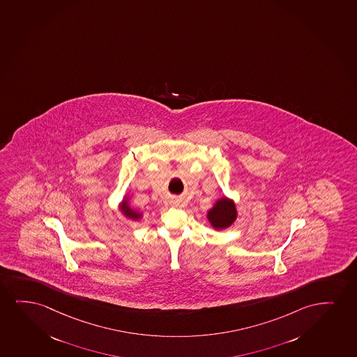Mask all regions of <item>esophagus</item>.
Returning <instances> with one entry per match:
<instances>
[{"label":"esophagus","mask_w":357,"mask_h":357,"mask_svg":"<svg viewBox=\"0 0 357 357\" xmlns=\"http://www.w3.org/2000/svg\"><path fill=\"white\" fill-rule=\"evenodd\" d=\"M174 204H176H176H176V202H174Z\"/></svg>","instance_id":"34e87169"}]
</instances>
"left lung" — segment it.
<instances>
[{"label":"left lung","mask_w":357,"mask_h":357,"mask_svg":"<svg viewBox=\"0 0 357 357\" xmlns=\"http://www.w3.org/2000/svg\"><path fill=\"white\" fill-rule=\"evenodd\" d=\"M236 206L234 204V201L227 199V197L218 199L213 207L209 209L208 213H207L208 222L217 230H222V229L230 227L232 222L236 220Z\"/></svg>","instance_id":"left-lung-1"}]
</instances>
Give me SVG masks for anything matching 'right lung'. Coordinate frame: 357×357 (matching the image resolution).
Listing matches in <instances>:
<instances>
[{
	"instance_id": "1",
	"label": "right lung",
	"mask_w": 357,
	"mask_h": 357,
	"mask_svg": "<svg viewBox=\"0 0 357 357\" xmlns=\"http://www.w3.org/2000/svg\"><path fill=\"white\" fill-rule=\"evenodd\" d=\"M121 211H122V213L125 214L126 217L130 218V219H133V220H138V219H140V217H142V213H139L138 211H135V209L130 207L127 199L122 201V204H121Z\"/></svg>"
}]
</instances>
